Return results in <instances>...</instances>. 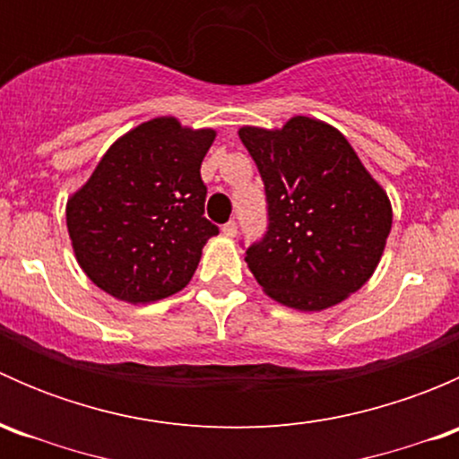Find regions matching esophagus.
Listing matches in <instances>:
<instances>
[{"instance_id": "1", "label": "esophagus", "mask_w": 459, "mask_h": 459, "mask_svg": "<svg viewBox=\"0 0 459 459\" xmlns=\"http://www.w3.org/2000/svg\"><path fill=\"white\" fill-rule=\"evenodd\" d=\"M221 233H224L226 238H235V235H238V221H226V224L221 226Z\"/></svg>"}]
</instances>
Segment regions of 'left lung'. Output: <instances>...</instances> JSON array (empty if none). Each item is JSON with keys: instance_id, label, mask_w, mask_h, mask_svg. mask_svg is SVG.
<instances>
[{"instance_id": "1", "label": "left lung", "mask_w": 459, "mask_h": 459, "mask_svg": "<svg viewBox=\"0 0 459 459\" xmlns=\"http://www.w3.org/2000/svg\"><path fill=\"white\" fill-rule=\"evenodd\" d=\"M239 140L266 193V233L247 248L259 286L299 311H322L362 289L393 212L346 137L293 117L281 131L244 126Z\"/></svg>"}]
</instances>
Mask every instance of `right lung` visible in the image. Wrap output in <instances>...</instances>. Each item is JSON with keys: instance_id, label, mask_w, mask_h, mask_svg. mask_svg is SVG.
Masks as SVG:
<instances>
[{"instance_id": "right-lung-1", "label": "right lung", "mask_w": 459, "mask_h": 459, "mask_svg": "<svg viewBox=\"0 0 459 459\" xmlns=\"http://www.w3.org/2000/svg\"><path fill=\"white\" fill-rule=\"evenodd\" d=\"M215 131L157 117L117 140L68 200L66 224L84 273L113 298L146 304L191 281L208 238L200 166Z\"/></svg>"}]
</instances>
